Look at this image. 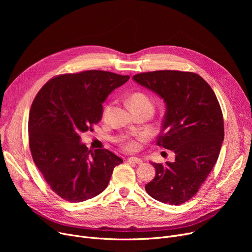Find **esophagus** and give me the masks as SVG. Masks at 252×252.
Masks as SVG:
<instances>
[{
  "mask_svg": "<svg viewBox=\"0 0 252 252\" xmlns=\"http://www.w3.org/2000/svg\"><path fill=\"white\" fill-rule=\"evenodd\" d=\"M127 161L128 162H134V163H137V164L143 163V160L140 159V158H138V157H129L128 159H127Z\"/></svg>",
  "mask_w": 252,
  "mask_h": 252,
  "instance_id": "esophagus-1",
  "label": "esophagus"
}]
</instances>
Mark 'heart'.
<instances>
[{
	"mask_svg": "<svg viewBox=\"0 0 252 252\" xmlns=\"http://www.w3.org/2000/svg\"><path fill=\"white\" fill-rule=\"evenodd\" d=\"M128 103L130 105V107L133 108V110L137 109V108H141V107H152L153 108V104H152L151 99L146 94H144V93H140V92L131 94L128 97ZM110 109H111L110 105L105 106L104 111H103V117L106 118L108 116ZM137 146H138L137 143L133 140L126 141L125 143V147L127 150H135L137 148Z\"/></svg>",
	"mask_w": 252,
	"mask_h": 252,
	"instance_id": "obj_1",
	"label": "heart"
}]
</instances>
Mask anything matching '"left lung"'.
I'll use <instances>...</instances> for the list:
<instances>
[{"instance_id": "8db88e82", "label": "left lung", "mask_w": 252, "mask_h": 252, "mask_svg": "<svg viewBox=\"0 0 252 252\" xmlns=\"http://www.w3.org/2000/svg\"><path fill=\"white\" fill-rule=\"evenodd\" d=\"M133 79L163 99L157 145L176 154L174 162H151L156 174L145 190L162 203L180 205L198 192L218 160L224 135L220 106L213 89L193 72L157 70Z\"/></svg>"}]
</instances>
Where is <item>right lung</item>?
Here are the masks:
<instances>
[{"instance_id":"obj_1","label":"right lung","mask_w":252,"mask_h":252,"mask_svg":"<svg viewBox=\"0 0 252 252\" xmlns=\"http://www.w3.org/2000/svg\"><path fill=\"white\" fill-rule=\"evenodd\" d=\"M128 75L88 70L56 76L39 90L30 112L32 159L50 188L66 201L82 202L108 186L123 159L107 149L89 150L81 133L98 124L103 102Z\"/></svg>"}]
</instances>
